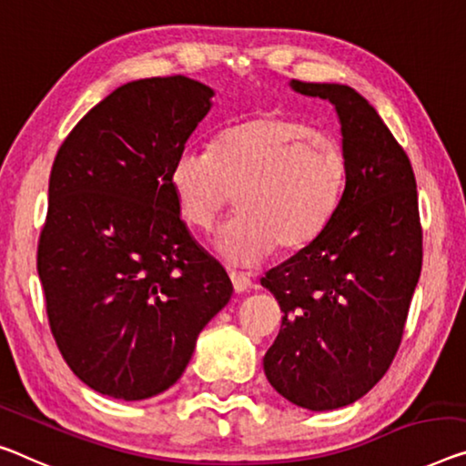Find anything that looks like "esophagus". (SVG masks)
I'll use <instances>...</instances> for the list:
<instances>
[{
	"label": "esophagus",
	"mask_w": 466,
	"mask_h": 466,
	"mask_svg": "<svg viewBox=\"0 0 466 466\" xmlns=\"http://www.w3.org/2000/svg\"><path fill=\"white\" fill-rule=\"evenodd\" d=\"M228 277H231V283H233V288L238 293H243V291H248L249 288H252V279H249L248 275L228 273Z\"/></svg>",
	"instance_id": "esophagus-1"
}]
</instances>
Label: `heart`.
Returning a JSON list of instances; mask_svg holds the SVG:
<instances>
[{
	"label": "heart",
	"mask_w": 466,
	"mask_h": 466,
	"mask_svg": "<svg viewBox=\"0 0 466 466\" xmlns=\"http://www.w3.org/2000/svg\"><path fill=\"white\" fill-rule=\"evenodd\" d=\"M346 164L335 143L288 116H258L227 127L212 152L183 149L170 185L183 218L208 228L231 204L239 212L218 228L214 248L235 267H254L277 248L302 249L338 208Z\"/></svg>",
	"instance_id": "obj_1"
}]
</instances>
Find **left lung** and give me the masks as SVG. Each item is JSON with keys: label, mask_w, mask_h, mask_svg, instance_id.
I'll return each instance as SVG.
<instances>
[{"label": "left lung", "mask_w": 466, "mask_h": 466, "mask_svg": "<svg viewBox=\"0 0 466 466\" xmlns=\"http://www.w3.org/2000/svg\"><path fill=\"white\" fill-rule=\"evenodd\" d=\"M289 87L333 104L346 185L323 233L262 277L283 310L264 375L291 404L323 412L360 400L390 369L423 233L410 160L373 106L339 83Z\"/></svg>", "instance_id": "1"}]
</instances>
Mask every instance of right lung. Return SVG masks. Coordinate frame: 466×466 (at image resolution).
<instances>
[{
    "instance_id": "1",
    "label": "right lung",
    "mask_w": 466,
    "mask_h": 466,
    "mask_svg": "<svg viewBox=\"0 0 466 466\" xmlns=\"http://www.w3.org/2000/svg\"><path fill=\"white\" fill-rule=\"evenodd\" d=\"M212 97L183 75L120 85L54 160L37 249L49 327L73 373L104 396L133 402L167 391L233 296L170 185Z\"/></svg>"
}]
</instances>
